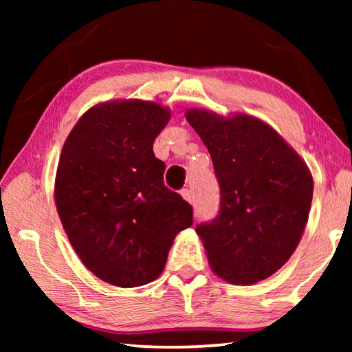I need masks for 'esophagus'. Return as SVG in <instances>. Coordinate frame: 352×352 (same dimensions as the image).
<instances>
[{
  "instance_id": "esophagus-1",
  "label": "esophagus",
  "mask_w": 352,
  "mask_h": 352,
  "mask_svg": "<svg viewBox=\"0 0 352 352\" xmlns=\"http://www.w3.org/2000/svg\"><path fill=\"white\" fill-rule=\"evenodd\" d=\"M181 195H182V199L187 200V201H190V204H192V192L189 189H182L181 190Z\"/></svg>"
}]
</instances>
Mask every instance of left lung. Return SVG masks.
<instances>
[{
	"instance_id": "1",
	"label": "left lung",
	"mask_w": 352,
	"mask_h": 352,
	"mask_svg": "<svg viewBox=\"0 0 352 352\" xmlns=\"http://www.w3.org/2000/svg\"><path fill=\"white\" fill-rule=\"evenodd\" d=\"M186 118L208 148L221 190L216 218L195 228L211 269L237 285L267 278L288 261L307 223L314 184L306 163L258 118L206 110Z\"/></svg>"
}]
</instances>
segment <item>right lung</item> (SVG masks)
<instances>
[{
    "label": "right lung",
    "mask_w": 352,
    "mask_h": 352,
    "mask_svg": "<svg viewBox=\"0 0 352 352\" xmlns=\"http://www.w3.org/2000/svg\"><path fill=\"white\" fill-rule=\"evenodd\" d=\"M162 105L115 100L88 110L62 147L56 205L72 247L94 276L131 288L155 280L192 206L163 184L153 141Z\"/></svg>",
    "instance_id": "add662e5"
}]
</instances>
